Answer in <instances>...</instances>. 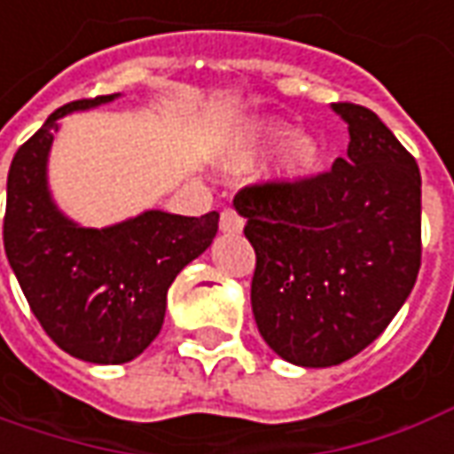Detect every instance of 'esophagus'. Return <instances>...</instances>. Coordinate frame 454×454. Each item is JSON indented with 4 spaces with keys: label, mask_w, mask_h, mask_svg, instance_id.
<instances>
[{
    "label": "esophagus",
    "mask_w": 454,
    "mask_h": 454,
    "mask_svg": "<svg viewBox=\"0 0 454 454\" xmlns=\"http://www.w3.org/2000/svg\"><path fill=\"white\" fill-rule=\"evenodd\" d=\"M242 227H245V220L234 212V209H222L220 215V230L227 234H237L242 232Z\"/></svg>",
    "instance_id": "esophagus-1"
}]
</instances>
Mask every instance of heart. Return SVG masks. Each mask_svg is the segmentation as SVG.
<instances>
[{
    "mask_svg": "<svg viewBox=\"0 0 454 454\" xmlns=\"http://www.w3.org/2000/svg\"><path fill=\"white\" fill-rule=\"evenodd\" d=\"M289 136H292V128L274 123V121L249 123L232 137L230 150H227V160L232 168H252L259 158H264ZM318 158H321V153H318L314 137H294L281 155L279 173L289 180L309 177L318 168Z\"/></svg>",
    "mask_w": 454,
    "mask_h": 454,
    "instance_id": "1",
    "label": "heart"
}]
</instances>
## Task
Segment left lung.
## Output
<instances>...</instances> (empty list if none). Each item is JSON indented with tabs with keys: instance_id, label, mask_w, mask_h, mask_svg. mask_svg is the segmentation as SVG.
<instances>
[{
	"instance_id": "obj_1",
	"label": "left lung",
	"mask_w": 454,
	"mask_h": 454,
	"mask_svg": "<svg viewBox=\"0 0 454 454\" xmlns=\"http://www.w3.org/2000/svg\"><path fill=\"white\" fill-rule=\"evenodd\" d=\"M348 153L326 173L242 187L252 311L284 361L328 368L386 331L420 271V170L373 111L331 103Z\"/></svg>"
}]
</instances>
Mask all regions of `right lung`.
I'll return each mask as SVG.
<instances>
[{"label":"right lung","mask_w":454,"mask_h":454,"mask_svg":"<svg viewBox=\"0 0 454 454\" xmlns=\"http://www.w3.org/2000/svg\"><path fill=\"white\" fill-rule=\"evenodd\" d=\"M56 108L17 150L6 177L4 252L34 317L61 351L89 364H128L160 333L168 289L217 234V212L148 209L114 227H81L56 207L46 160L59 118L114 101Z\"/></svg>","instance_id":"right-lung-1"}]
</instances>
